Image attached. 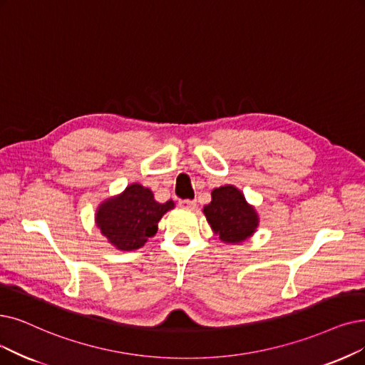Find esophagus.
<instances>
[{"mask_svg":"<svg viewBox=\"0 0 365 365\" xmlns=\"http://www.w3.org/2000/svg\"><path fill=\"white\" fill-rule=\"evenodd\" d=\"M180 205L184 207V208H196V200H192V199H185V200H180Z\"/></svg>","mask_w":365,"mask_h":365,"instance_id":"obj_1","label":"esophagus"}]
</instances>
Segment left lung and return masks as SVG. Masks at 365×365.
Masks as SVG:
<instances>
[{
    "mask_svg": "<svg viewBox=\"0 0 365 365\" xmlns=\"http://www.w3.org/2000/svg\"><path fill=\"white\" fill-rule=\"evenodd\" d=\"M211 197L208 205L203 207V214L222 241L238 244L253 235L259 225L257 212L237 187L214 188Z\"/></svg>",
    "mask_w": 365,
    "mask_h": 365,
    "instance_id": "8db88e82",
    "label": "left lung"
}]
</instances>
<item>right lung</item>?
<instances>
[{"instance_id": "add662e5", "label": "right lung", "mask_w": 365, "mask_h": 365, "mask_svg": "<svg viewBox=\"0 0 365 365\" xmlns=\"http://www.w3.org/2000/svg\"><path fill=\"white\" fill-rule=\"evenodd\" d=\"M173 207L172 200L160 203L150 188L135 182L121 195L100 203L96 223L113 247L130 252L155 235L160 218Z\"/></svg>"}]
</instances>
